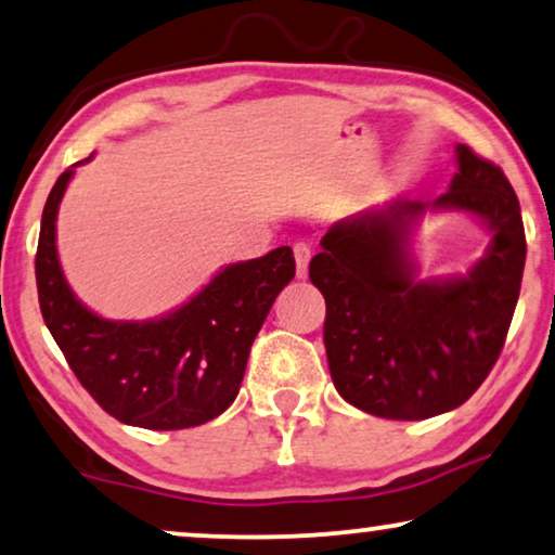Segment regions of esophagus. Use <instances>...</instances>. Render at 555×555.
I'll return each mask as SVG.
<instances>
[{
    "label": "esophagus",
    "instance_id": "esophagus-1",
    "mask_svg": "<svg viewBox=\"0 0 555 555\" xmlns=\"http://www.w3.org/2000/svg\"><path fill=\"white\" fill-rule=\"evenodd\" d=\"M294 259H296V276L299 279H307L309 274V261H311V246L304 244H294Z\"/></svg>",
    "mask_w": 555,
    "mask_h": 555
}]
</instances>
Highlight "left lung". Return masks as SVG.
<instances>
[{
  "label": "left lung",
  "mask_w": 555,
  "mask_h": 555,
  "mask_svg": "<svg viewBox=\"0 0 555 555\" xmlns=\"http://www.w3.org/2000/svg\"><path fill=\"white\" fill-rule=\"evenodd\" d=\"M457 173L433 203L397 198L334 223L309 279L326 301L324 347L337 392L387 420L463 404L501 357L526 267L520 203L495 163L457 145ZM431 209L480 217L494 241L465 278L416 279L411 229Z\"/></svg>",
  "instance_id": "1"
}]
</instances>
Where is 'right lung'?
Segmentation results:
<instances>
[{"label":"right lung","instance_id":"1","mask_svg":"<svg viewBox=\"0 0 555 555\" xmlns=\"http://www.w3.org/2000/svg\"><path fill=\"white\" fill-rule=\"evenodd\" d=\"M75 166L57 178L42 210L35 274L47 330L92 400L120 423L145 430L208 423L236 400L256 334L294 279L292 248L231 263L166 317L111 322L77 299L57 259L54 223Z\"/></svg>","mask_w":555,"mask_h":555}]
</instances>
